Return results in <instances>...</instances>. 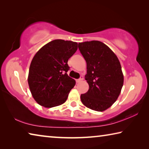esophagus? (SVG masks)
I'll use <instances>...</instances> for the list:
<instances>
[{
	"mask_svg": "<svg viewBox=\"0 0 149 149\" xmlns=\"http://www.w3.org/2000/svg\"><path fill=\"white\" fill-rule=\"evenodd\" d=\"M83 79H84V77H83V76H81L79 79H77V80H76V82H77V83H79V82L81 81H82Z\"/></svg>",
	"mask_w": 149,
	"mask_h": 149,
	"instance_id": "esophagus-1",
	"label": "esophagus"
}]
</instances>
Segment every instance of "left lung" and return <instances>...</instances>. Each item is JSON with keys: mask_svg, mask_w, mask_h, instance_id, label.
Here are the masks:
<instances>
[{"mask_svg": "<svg viewBox=\"0 0 149 149\" xmlns=\"http://www.w3.org/2000/svg\"><path fill=\"white\" fill-rule=\"evenodd\" d=\"M78 48L87 62L85 79L89 84L81 100L90 109L102 112L110 107L120 95L123 75L119 60L109 47L99 41L79 42Z\"/></svg>", "mask_w": 149, "mask_h": 149, "instance_id": "8db88e82", "label": "left lung"}]
</instances>
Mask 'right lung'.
Segmentation results:
<instances>
[{
	"mask_svg": "<svg viewBox=\"0 0 149 149\" xmlns=\"http://www.w3.org/2000/svg\"><path fill=\"white\" fill-rule=\"evenodd\" d=\"M77 49V43L56 39L48 42L33 58L28 84L33 97L39 104L52 108L63 104L75 85L68 76V61Z\"/></svg>",
	"mask_w": 149,
	"mask_h": 149,
	"instance_id": "right-lung-1",
	"label": "right lung"
}]
</instances>
